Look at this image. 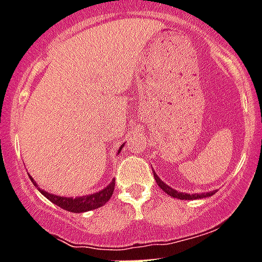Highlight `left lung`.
<instances>
[{
	"mask_svg": "<svg viewBox=\"0 0 262 262\" xmlns=\"http://www.w3.org/2000/svg\"><path fill=\"white\" fill-rule=\"evenodd\" d=\"M153 175H154V179H156L157 184H158L159 186H161L162 190L164 191V193H167L168 195L173 196V198H178V199H185V201H188V199H199V198H206V196H211L215 194V191H208V193H199V194H186V193H180V191L175 190V189H172L171 186H168L167 184H164L163 181L161 180V179L158 178V175H157L156 172L153 171Z\"/></svg>",
	"mask_w": 262,
	"mask_h": 262,
	"instance_id": "1",
	"label": "left lung"
}]
</instances>
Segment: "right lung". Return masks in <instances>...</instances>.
I'll list each match as a JSON object with an SVG mask.
<instances>
[{
	"instance_id": "obj_1",
	"label": "right lung",
	"mask_w": 262,
	"mask_h": 262,
	"mask_svg": "<svg viewBox=\"0 0 262 262\" xmlns=\"http://www.w3.org/2000/svg\"><path fill=\"white\" fill-rule=\"evenodd\" d=\"M122 148H123V145L118 149V153H121ZM29 179L32 180L33 185H36V188H38V185H37L36 181L33 180V178L29 176ZM114 185H116V183H114V179H113L112 183L109 184L106 188L101 189L100 191L89 194V195L77 196V198H68V196H60V195H56V194H50L49 191H45L43 189H39V188L38 190L41 191V194H43L50 202H52V203L59 206V207L63 208V210L69 211V212L81 213V212H87V211H91V210H96V208L104 206V204L111 199V196L113 195Z\"/></svg>"
}]
</instances>
